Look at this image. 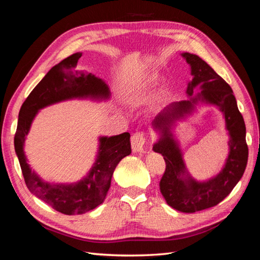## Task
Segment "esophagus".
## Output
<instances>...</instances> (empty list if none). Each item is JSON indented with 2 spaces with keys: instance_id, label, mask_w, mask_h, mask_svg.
I'll use <instances>...</instances> for the list:
<instances>
[{
  "instance_id": "obj_1",
  "label": "esophagus",
  "mask_w": 260,
  "mask_h": 260,
  "mask_svg": "<svg viewBox=\"0 0 260 260\" xmlns=\"http://www.w3.org/2000/svg\"><path fill=\"white\" fill-rule=\"evenodd\" d=\"M146 142V137L145 133L142 131H138L133 133L131 137V146L133 152H143L144 151V145Z\"/></svg>"
}]
</instances>
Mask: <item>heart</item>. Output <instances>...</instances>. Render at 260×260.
Returning <instances> with one entry per match:
<instances>
[{
  "label": "heart",
  "mask_w": 260,
  "mask_h": 260,
  "mask_svg": "<svg viewBox=\"0 0 260 260\" xmlns=\"http://www.w3.org/2000/svg\"><path fill=\"white\" fill-rule=\"evenodd\" d=\"M156 81H157L156 77L148 78V79H147L146 81H144L142 84H140V85L138 86V88H137L138 92H140V91H146V90H148V89H151L152 86L155 85ZM166 94H167V91L164 90V91H162V95L165 96V95H166Z\"/></svg>",
  "instance_id": "heart-1"
}]
</instances>
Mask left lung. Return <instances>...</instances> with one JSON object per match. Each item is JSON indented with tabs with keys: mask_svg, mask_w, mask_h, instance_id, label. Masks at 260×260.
Here are the masks:
<instances>
[{
	"mask_svg": "<svg viewBox=\"0 0 260 260\" xmlns=\"http://www.w3.org/2000/svg\"><path fill=\"white\" fill-rule=\"evenodd\" d=\"M191 65L193 79L188 83L186 93L193 94L196 85L201 84L202 92L198 98L174 102L158 113L152 125L161 131V138L153 149L164 156L166 169L159 181V190L172 208L182 212H196L216 206L231 193L245 171L248 146L246 128L240 113L231 86L212 69L205 60L191 53H182ZM198 98L215 104L225 114L227 128L231 135V154L223 171L214 179L200 184L189 177L184 180L181 174L185 171L180 152L169 132V125L177 115L189 111Z\"/></svg>",
	"mask_w": 260,
	"mask_h": 260,
	"instance_id": "8db88e82",
	"label": "left lung"
}]
</instances>
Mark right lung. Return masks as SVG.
Returning a JSON list of instances; mask_svg holds the SVG:
<instances>
[{"label":"right lung","mask_w":260,"mask_h":260,"mask_svg":"<svg viewBox=\"0 0 260 260\" xmlns=\"http://www.w3.org/2000/svg\"><path fill=\"white\" fill-rule=\"evenodd\" d=\"M80 57L81 53H75L62 59L31 91L19 111L14 139L15 151L29 191L64 215L84 214L101 205L111 186L112 176L118 162L131 153L130 133L101 138L100 153L90 174L79 183L70 185H52L43 182L27 164L23 142L39 109L73 98H108V86L103 80L91 74L78 75L75 72Z\"/></svg>","instance_id":"obj_1"}]
</instances>
